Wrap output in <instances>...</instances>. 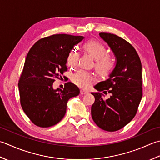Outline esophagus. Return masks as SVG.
<instances>
[{"mask_svg": "<svg viewBox=\"0 0 160 160\" xmlns=\"http://www.w3.org/2000/svg\"><path fill=\"white\" fill-rule=\"evenodd\" d=\"M80 93H81V94H88V92L87 91L84 90H80Z\"/></svg>", "mask_w": 160, "mask_h": 160, "instance_id": "1", "label": "esophagus"}]
</instances>
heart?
Segmentation results:
<instances>
[{
  "mask_svg": "<svg viewBox=\"0 0 160 160\" xmlns=\"http://www.w3.org/2000/svg\"><path fill=\"white\" fill-rule=\"evenodd\" d=\"M84 48L95 58V69L101 76L107 77L112 72L115 67V61L110 54H108L106 47L103 43L96 41H90L84 44ZM79 59V53L77 49L74 48L69 52L66 64L70 68L77 66ZM71 81L80 88H87L94 81L95 77L88 71L80 69L71 75Z\"/></svg>",
  "mask_w": 160,
  "mask_h": 160,
  "instance_id": "1",
  "label": "heart"
}]
</instances>
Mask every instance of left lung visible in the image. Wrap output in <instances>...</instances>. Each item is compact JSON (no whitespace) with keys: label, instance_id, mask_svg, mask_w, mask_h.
Instances as JSON below:
<instances>
[{"label":"left lung","instance_id":"left-lung-1","mask_svg":"<svg viewBox=\"0 0 160 160\" xmlns=\"http://www.w3.org/2000/svg\"><path fill=\"white\" fill-rule=\"evenodd\" d=\"M99 36L112 49L117 64L110 78L94 86L95 101L91 107L93 121L106 131L123 128L136 115L142 97V63L132 45L119 36L101 32ZM104 91L112 94L104 100Z\"/></svg>","mask_w":160,"mask_h":160}]
</instances>
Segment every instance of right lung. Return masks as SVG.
<instances>
[{"mask_svg": "<svg viewBox=\"0 0 160 160\" xmlns=\"http://www.w3.org/2000/svg\"><path fill=\"white\" fill-rule=\"evenodd\" d=\"M82 36L53 34L36 42L28 52L18 81L22 110L36 126L48 128L57 124L66 112L67 102L79 95V89L70 82L63 90L52 84L67 71L66 58Z\"/></svg>", "mask_w": 160, "mask_h": 160, "instance_id": "1", "label": "right lung"}]
</instances>
